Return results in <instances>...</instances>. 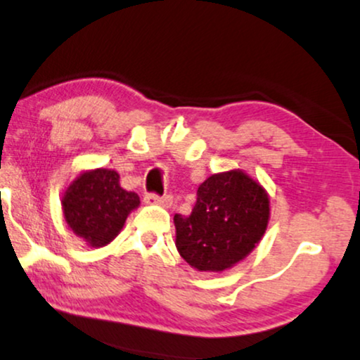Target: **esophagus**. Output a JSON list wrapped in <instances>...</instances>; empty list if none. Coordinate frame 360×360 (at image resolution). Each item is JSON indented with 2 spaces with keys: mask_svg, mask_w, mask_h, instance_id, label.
<instances>
[{
  "mask_svg": "<svg viewBox=\"0 0 360 360\" xmlns=\"http://www.w3.org/2000/svg\"><path fill=\"white\" fill-rule=\"evenodd\" d=\"M144 201L147 205H159V206H164V207H171L172 206V196L171 194H164V196H159V194H146L144 196Z\"/></svg>",
  "mask_w": 360,
  "mask_h": 360,
  "instance_id": "1",
  "label": "esophagus"
}]
</instances>
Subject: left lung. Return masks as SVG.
<instances>
[{
    "label": "left lung",
    "instance_id": "left-lung-1",
    "mask_svg": "<svg viewBox=\"0 0 360 360\" xmlns=\"http://www.w3.org/2000/svg\"><path fill=\"white\" fill-rule=\"evenodd\" d=\"M270 201L243 171L213 174L198 188L191 214L174 216L179 255L199 271H223L248 257L265 235Z\"/></svg>",
    "mask_w": 360,
    "mask_h": 360
}]
</instances>
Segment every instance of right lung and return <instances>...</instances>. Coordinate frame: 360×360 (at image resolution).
I'll return each instance as SVG.
<instances>
[{"instance_id": "obj_1", "label": "right lung", "mask_w": 360, "mask_h": 360, "mask_svg": "<svg viewBox=\"0 0 360 360\" xmlns=\"http://www.w3.org/2000/svg\"><path fill=\"white\" fill-rule=\"evenodd\" d=\"M139 202L136 193L120 188L119 174L112 169L82 172L62 198L68 228L94 248L109 245L119 235Z\"/></svg>"}]
</instances>
